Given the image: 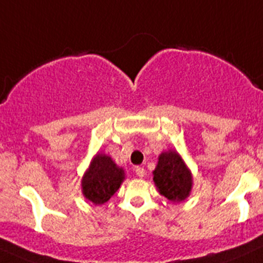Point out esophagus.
<instances>
[{
  "label": "esophagus",
  "mask_w": 263,
  "mask_h": 263,
  "mask_svg": "<svg viewBox=\"0 0 263 263\" xmlns=\"http://www.w3.org/2000/svg\"><path fill=\"white\" fill-rule=\"evenodd\" d=\"M135 172H136V175L139 176V177H144L145 173H146L142 167H136V168H135Z\"/></svg>",
  "instance_id": "1"
}]
</instances>
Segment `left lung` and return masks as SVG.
Segmentation results:
<instances>
[{"instance_id":"8db88e82","label":"left lung","mask_w":263,"mask_h":263,"mask_svg":"<svg viewBox=\"0 0 263 263\" xmlns=\"http://www.w3.org/2000/svg\"><path fill=\"white\" fill-rule=\"evenodd\" d=\"M153 173L159 193L171 202H181L187 198L191 190V175L177 153H162Z\"/></svg>"}]
</instances>
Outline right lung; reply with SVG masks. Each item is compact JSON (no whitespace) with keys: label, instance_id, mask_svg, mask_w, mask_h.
<instances>
[{"label":"right lung","instance_id":"add662e5","mask_svg":"<svg viewBox=\"0 0 263 263\" xmlns=\"http://www.w3.org/2000/svg\"><path fill=\"white\" fill-rule=\"evenodd\" d=\"M123 178V170L117 167L110 157L98 154L83 176V195L93 204H104L118 190Z\"/></svg>","mask_w":263,"mask_h":263}]
</instances>
